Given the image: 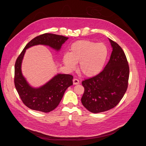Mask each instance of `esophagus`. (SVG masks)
Returning a JSON list of instances; mask_svg holds the SVG:
<instances>
[{"mask_svg":"<svg viewBox=\"0 0 146 146\" xmlns=\"http://www.w3.org/2000/svg\"><path fill=\"white\" fill-rule=\"evenodd\" d=\"M73 81V84L74 85H77V84H79V80L76 79V78H74Z\"/></svg>","mask_w":146,"mask_h":146,"instance_id":"1","label":"esophagus"}]
</instances>
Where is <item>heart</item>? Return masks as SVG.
I'll return each mask as SVG.
<instances>
[{
  "instance_id": "1",
  "label": "heart",
  "mask_w": 146,
  "mask_h": 146,
  "mask_svg": "<svg viewBox=\"0 0 146 146\" xmlns=\"http://www.w3.org/2000/svg\"><path fill=\"white\" fill-rule=\"evenodd\" d=\"M108 55V48L105 44L82 40L70 46L69 52L64 54L62 61L69 70H74L76 64L79 63L80 71L87 77H92L102 70Z\"/></svg>"
}]
</instances>
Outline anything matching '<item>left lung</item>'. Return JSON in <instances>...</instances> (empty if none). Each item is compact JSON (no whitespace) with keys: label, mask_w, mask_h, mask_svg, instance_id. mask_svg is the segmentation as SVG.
Listing matches in <instances>:
<instances>
[{"label":"left lung","mask_w":146,"mask_h":146,"mask_svg":"<svg viewBox=\"0 0 146 146\" xmlns=\"http://www.w3.org/2000/svg\"><path fill=\"white\" fill-rule=\"evenodd\" d=\"M112 47L110 60L96 76L82 81L84 93L81 103L88 111L99 113L116 106L125 94L129 68L121 47L109 38Z\"/></svg>","instance_id":"1"}]
</instances>
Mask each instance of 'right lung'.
<instances>
[{"instance_id":"obj_1","label":"right lung","mask_w":146,"mask_h":146,"mask_svg":"<svg viewBox=\"0 0 146 146\" xmlns=\"http://www.w3.org/2000/svg\"><path fill=\"white\" fill-rule=\"evenodd\" d=\"M68 38L52 33L40 35L30 41L18 57L15 64V87L22 101L28 108L44 113L54 110L63 98L65 91L73 85V77L70 74L58 73L44 85L39 87H32L22 73V63L26 50L35 46L44 45L59 52Z\"/></svg>"}]
</instances>
